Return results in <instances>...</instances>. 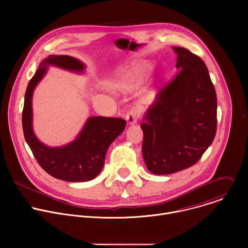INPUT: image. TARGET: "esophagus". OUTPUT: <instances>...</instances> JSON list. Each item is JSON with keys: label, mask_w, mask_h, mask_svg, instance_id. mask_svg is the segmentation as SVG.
<instances>
[{"label": "esophagus", "mask_w": 248, "mask_h": 248, "mask_svg": "<svg viewBox=\"0 0 248 248\" xmlns=\"http://www.w3.org/2000/svg\"><path fill=\"white\" fill-rule=\"evenodd\" d=\"M139 117V112L137 109H131L127 112L126 116H125V120L127 122V124H134L137 123Z\"/></svg>", "instance_id": "34e87169"}]
</instances>
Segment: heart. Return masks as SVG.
I'll list each match as a JSON object with an SVG mask.
<instances>
[{
  "mask_svg": "<svg viewBox=\"0 0 248 248\" xmlns=\"http://www.w3.org/2000/svg\"><path fill=\"white\" fill-rule=\"evenodd\" d=\"M149 72V64L146 62H134L130 67V75L126 79L127 85H136L141 83Z\"/></svg>",
  "mask_w": 248,
  "mask_h": 248,
  "instance_id": "1",
  "label": "heart"
}]
</instances>
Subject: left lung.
<instances>
[{
  "mask_svg": "<svg viewBox=\"0 0 248 248\" xmlns=\"http://www.w3.org/2000/svg\"><path fill=\"white\" fill-rule=\"evenodd\" d=\"M179 74L142 118V155L149 171L169 174L196 164L217 130V96L205 62L172 47Z\"/></svg>",
  "mask_w": 248,
  "mask_h": 248,
  "instance_id": "8db88e82",
  "label": "left lung"
}]
</instances>
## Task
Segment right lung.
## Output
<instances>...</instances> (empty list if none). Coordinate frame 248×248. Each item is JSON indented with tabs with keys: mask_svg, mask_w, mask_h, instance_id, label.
Listing matches in <instances>:
<instances>
[{
	"mask_svg": "<svg viewBox=\"0 0 248 248\" xmlns=\"http://www.w3.org/2000/svg\"><path fill=\"white\" fill-rule=\"evenodd\" d=\"M48 66H58L80 75L85 70L81 61L66 55H50L41 62L24 96L22 127L25 141L41 168L54 178L72 183L91 181L101 172L109 146L124 131L126 122L120 118L90 117L72 142L59 147L42 143L33 131L32 96L47 74Z\"/></svg>",
	"mask_w": 248,
	"mask_h": 248,
	"instance_id": "add662e5",
	"label": "right lung"
}]
</instances>
